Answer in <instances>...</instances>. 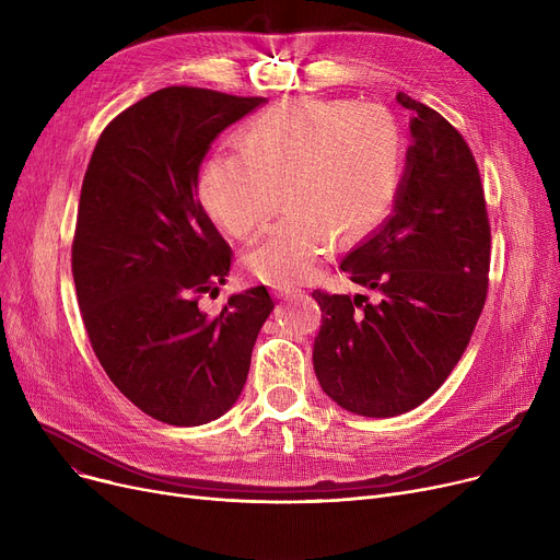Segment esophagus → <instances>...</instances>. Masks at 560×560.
<instances>
[{
  "label": "esophagus",
  "mask_w": 560,
  "mask_h": 560,
  "mask_svg": "<svg viewBox=\"0 0 560 560\" xmlns=\"http://www.w3.org/2000/svg\"><path fill=\"white\" fill-rule=\"evenodd\" d=\"M300 292H302V288H298V285H272V295H275L277 300L295 298V295H300Z\"/></svg>",
  "instance_id": "1"
}]
</instances>
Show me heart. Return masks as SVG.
<instances>
[{"label":"heart","instance_id":"b5f03b06","mask_svg":"<svg viewBox=\"0 0 560 560\" xmlns=\"http://www.w3.org/2000/svg\"><path fill=\"white\" fill-rule=\"evenodd\" d=\"M235 147L203 163L197 195L222 231L247 241L285 184L292 213L245 254V268L265 283L311 277L336 233L361 238L384 220L401 186V129L378 104L288 100L254 115Z\"/></svg>","mask_w":560,"mask_h":560}]
</instances>
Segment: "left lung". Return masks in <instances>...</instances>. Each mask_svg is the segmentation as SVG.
<instances>
[{
  "label": "left lung",
  "mask_w": 560,
  "mask_h": 560,
  "mask_svg": "<svg viewBox=\"0 0 560 560\" xmlns=\"http://www.w3.org/2000/svg\"><path fill=\"white\" fill-rule=\"evenodd\" d=\"M397 102L413 117L393 213L340 262L376 302L313 290L322 311L315 376L338 406L365 418L408 413L445 384L488 292L477 161L443 115L404 93Z\"/></svg>",
  "instance_id": "1"
}]
</instances>
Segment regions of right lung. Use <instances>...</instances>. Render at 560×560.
<instances>
[{"label": "right lung", "instance_id": "add662e5", "mask_svg": "<svg viewBox=\"0 0 560 560\" xmlns=\"http://www.w3.org/2000/svg\"><path fill=\"white\" fill-rule=\"evenodd\" d=\"M265 97L172 85L102 131L88 163L72 275L83 325L108 378L174 427L218 420L241 397L275 302L265 285L199 308L226 281L231 249L197 199L213 140Z\"/></svg>", "mask_w": 560, "mask_h": 560}]
</instances>
